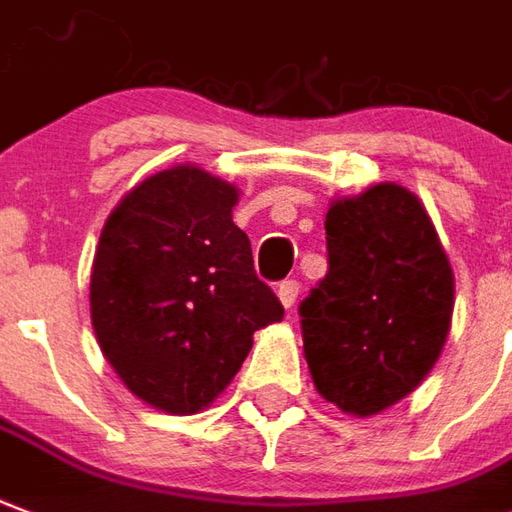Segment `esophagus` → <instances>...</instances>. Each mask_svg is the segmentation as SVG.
Instances as JSON below:
<instances>
[{"label": "esophagus", "mask_w": 512, "mask_h": 512, "mask_svg": "<svg viewBox=\"0 0 512 512\" xmlns=\"http://www.w3.org/2000/svg\"><path fill=\"white\" fill-rule=\"evenodd\" d=\"M298 282L295 279H285L282 285L276 287V295H279V301H282V306L285 309H293V304L298 301Z\"/></svg>", "instance_id": "esophagus-1"}]
</instances>
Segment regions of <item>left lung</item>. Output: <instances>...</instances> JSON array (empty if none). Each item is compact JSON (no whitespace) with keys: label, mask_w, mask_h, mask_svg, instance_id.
<instances>
[{"label":"left lung","mask_w":512,"mask_h":512,"mask_svg":"<svg viewBox=\"0 0 512 512\" xmlns=\"http://www.w3.org/2000/svg\"><path fill=\"white\" fill-rule=\"evenodd\" d=\"M328 274L301 304L317 393L355 418L410 396L448 342L456 279L415 192L382 181L325 214Z\"/></svg>","instance_id":"left-lung-1"}]
</instances>
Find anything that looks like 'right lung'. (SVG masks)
I'll return each instance as SVG.
<instances>
[{
    "mask_svg": "<svg viewBox=\"0 0 512 512\" xmlns=\"http://www.w3.org/2000/svg\"><path fill=\"white\" fill-rule=\"evenodd\" d=\"M238 195L198 165H173L132 187L100 233L94 336L127 391L168 415L206 410L255 331L285 317L233 222Z\"/></svg>",
    "mask_w": 512,
    "mask_h": 512,
    "instance_id": "right-lung-1",
    "label": "right lung"
}]
</instances>
